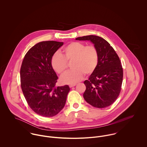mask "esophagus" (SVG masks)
Segmentation results:
<instances>
[{"label": "esophagus", "instance_id": "34e87169", "mask_svg": "<svg viewBox=\"0 0 147 147\" xmlns=\"http://www.w3.org/2000/svg\"><path fill=\"white\" fill-rule=\"evenodd\" d=\"M76 85V84H70V85H69V86L70 88H72V87H74V86H75Z\"/></svg>", "mask_w": 147, "mask_h": 147}]
</instances>
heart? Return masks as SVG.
I'll list each match as a JSON object with an SVG mask.
<instances>
[{"mask_svg": "<svg viewBox=\"0 0 147 147\" xmlns=\"http://www.w3.org/2000/svg\"><path fill=\"white\" fill-rule=\"evenodd\" d=\"M71 62L72 69L61 79L62 82L67 84L76 83L82 80L84 75L89 76L94 72L98 62V51L92 45L71 42L63 47L61 53L54 54L51 65L57 73L63 76L68 69L67 63Z\"/></svg>", "mask_w": 147, "mask_h": 147, "instance_id": "obj_1", "label": "heart"}]
</instances>
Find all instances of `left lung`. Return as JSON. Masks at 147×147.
<instances>
[{"instance_id":"8db88e82","label":"left lung","mask_w":147,"mask_h":147,"mask_svg":"<svg viewBox=\"0 0 147 147\" xmlns=\"http://www.w3.org/2000/svg\"><path fill=\"white\" fill-rule=\"evenodd\" d=\"M76 40L93 42L98 53L97 66L84 84L83 97L90 105L104 108L113 104L121 90L123 68L114 49L103 38L93 35L78 37Z\"/></svg>"}]
</instances>
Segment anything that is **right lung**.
<instances>
[{"mask_svg": "<svg viewBox=\"0 0 147 147\" xmlns=\"http://www.w3.org/2000/svg\"><path fill=\"white\" fill-rule=\"evenodd\" d=\"M63 42H39L25 54L20 69L22 93L32 110L37 114L51 117L58 114L66 102L68 85L57 87L58 79L51 59Z\"/></svg>", "mask_w": 147, "mask_h": 147, "instance_id": "1", "label": "right lung"}]
</instances>
